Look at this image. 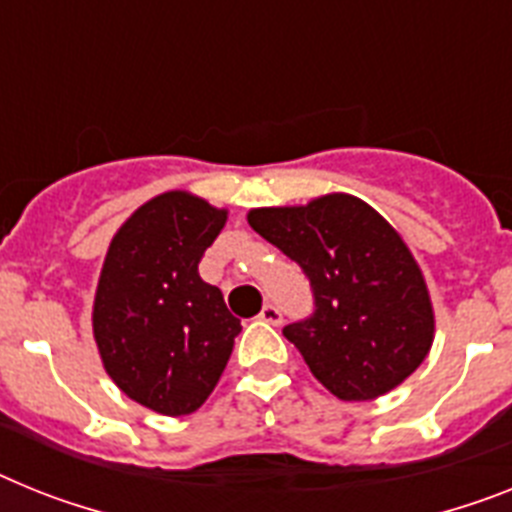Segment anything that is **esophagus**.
Segmentation results:
<instances>
[{"label":"esophagus","mask_w":512,"mask_h":512,"mask_svg":"<svg viewBox=\"0 0 512 512\" xmlns=\"http://www.w3.org/2000/svg\"><path fill=\"white\" fill-rule=\"evenodd\" d=\"M260 320L268 322V325H281V322H283L281 309H278L276 304H265L263 312H260Z\"/></svg>","instance_id":"34e87169"}]
</instances>
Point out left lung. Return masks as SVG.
<instances>
[{
  "instance_id": "left-lung-1",
  "label": "left lung",
  "mask_w": 512,
  "mask_h": 512,
  "mask_svg": "<svg viewBox=\"0 0 512 512\" xmlns=\"http://www.w3.org/2000/svg\"><path fill=\"white\" fill-rule=\"evenodd\" d=\"M249 226L307 273L315 312L283 336L341 401H375L427 359L435 309L403 236L346 192L255 208Z\"/></svg>"
}]
</instances>
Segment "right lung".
I'll return each mask as SVG.
<instances>
[{
	"instance_id": "obj_1",
	"label": "right lung",
	"mask_w": 512,
	"mask_h": 512,
	"mask_svg": "<svg viewBox=\"0 0 512 512\" xmlns=\"http://www.w3.org/2000/svg\"><path fill=\"white\" fill-rule=\"evenodd\" d=\"M229 210L184 190L156 195L114 234L93 299L103 369L124 395L163 416L208 401L242 322L200 278Z\"/></svg>"
}]
</instances>
